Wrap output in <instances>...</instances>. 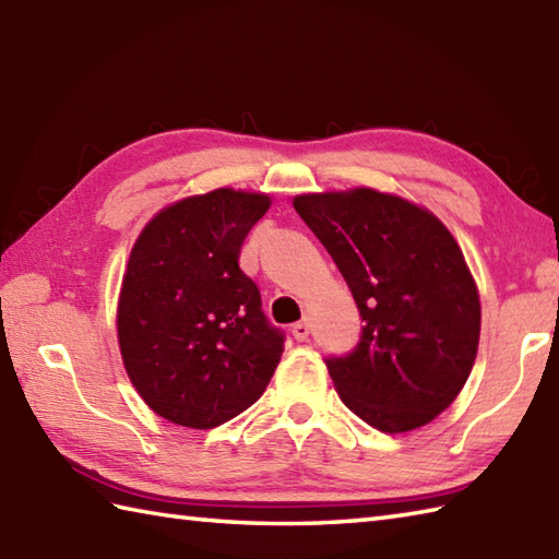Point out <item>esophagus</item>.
I'll return each instance as SVG.
<instances>
[{
	"instance_id": "esophagus-1",
	"label": "esophagus",
	"mask_w": 559,
	"mask_h": 559,
	"mask_svg": "<svg viewBox=\"0 0 559 559\" xmlns=\"http://www.w3.org/2000/svg\"><path fill=\"white\" fill-rule=\"evenodd\" d=\"M293 336H295V341H307V338H310V322H307V319H302V322L293 324Z\"/></svg>"
}]
</instances>
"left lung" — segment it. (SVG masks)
Here are the masks:
<instances>
[{
  "label": "left lung",
  "mask_w": 559,
  "mask_h": 559,
  "mask_svg": "<svg viewBox=\"0 0 559 559\" xmlns=\"http://www.w3.org/2000/svg\"><path fill=\"white\" fill-rule=\"evenodd\" d=\"M346 278L358 348L326 360L341 401L386 435L432 423L461 394L480 341V295L454 235L413 201L350 187L293 199Z\"/></svg>",
  "instance_id": "8db88e82"
}]
</instances>
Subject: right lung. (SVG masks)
I'll list each match as a JSON object with an SVG mask.
<instances>
[{
	"label": "right lung",
	"instance_id": "1",
	"mask_svg": "<svg viewBox=\"0 0 559 559\" xmlns=\"http://www.w3.org/2000/svg\"><path fill=\"white\" fill-rule=\"evenodd\" d=\"M271 206L264 192L221 187L160 209L129 254L117 343L136 394L160 418L211 430L264 394L283 334L261 312L240 249Z\"/></svg>",
	"mask_w": 559,
	"mask_h": 559
}]
</instances>
